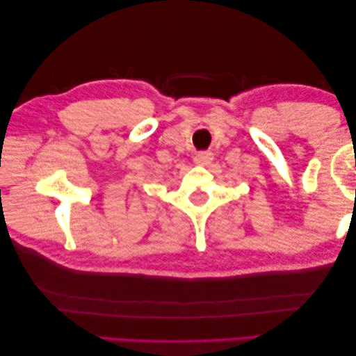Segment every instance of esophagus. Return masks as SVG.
Listing matches in <instances>:
<instances>
[{
	"label": "esophagus",
	"instance_id": "34e87169",
	"mask_svg": "<svg viewBox=\"0 0 356 356\" xmlns=\"http://www.w3.org/2000/svg\"><path fill=\"white\" fill-rule=\"evenodd\" d=\"M211 161H213V154L207 153V151H202V153H197L194 157V162L199 165H208Z\"/></svg>",
	"mask_w": 356,
	"mask_h": 356
}]
</instances>
